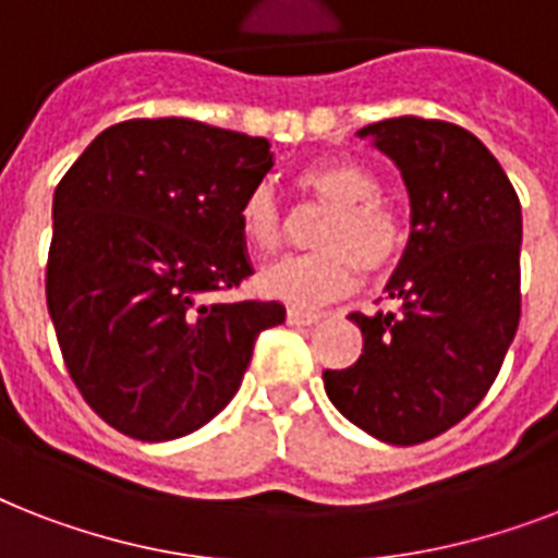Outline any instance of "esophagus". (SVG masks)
I'll return each instance as SVG.
<instances>
[{
    "mask_svg": "<svg viewBox=\"0 0 558 558\" xmlns=\"http://www.w3.org/2000/svg\"><path fill=\"white\" fill-rule=\"evenodd\" d=\"M287 322L292 324V327H310V324L322 322V315H318V313H306V310H289Z\"/></svg>",
    "mask_w": 558,
    "mask_h": 558,
    "instance_id": "esophagus-1",
    "label": "esophagus"
}]
</instances>
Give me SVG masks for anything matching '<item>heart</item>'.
Returning <instances> with one entry per match:
<instances>
[{"instance_id":"heart-1","label":"heart","mask_w":558,"mask_h":558,"mask_svg":"<svg viewBox=\"0 0 558 558\" xmlns=\"http://www.w3.org/2000/svg\"><path fill=\"white\" fill-rule=\"evenodd\" d=\"M301 187L330 202L332 210L318 231V252L289 254L260 275L269 298L298 310H313L344 295L356 283V271L388 266L402 248V219L379 196V179L353 159L315 161L298 177ZM240 228L245 240L271 252L280 240V210L275 193L257 185L243 199Z\"/></svg>"}]
</instances>
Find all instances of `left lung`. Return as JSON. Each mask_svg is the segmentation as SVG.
<instances>
[{
	"instance_id": "left-lung-1",
	"label": "left lung",
	"mask_w": 558,
	"mask_h": 558,
	"mask_svg": "<svg viewBox=\"0 0 558 558\" xmlns=\"http://www.w3.org/2000/svg\"><path fill=\"white\" fill-rule=\"evenodd\" d=\"M405 182L411 234L385 292L397 313H353L356 365L327 397L381 442L432 440L486 397L521 318V202L481 138L402 116L359 130Z\"/></svg>"
}]
</instances>
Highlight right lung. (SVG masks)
I'll use <instances>...</instances> for the list:
<instances>
[{
  "label": "right lung",
  "mask_w": 558,
  "mask_h": 558,
  "mask_svg": "<svg viewBox=\"0 0 558 558\" xmlns=\"http://www.w3.org/2000/svg\"><path fill=\"white\" fill-rule=\"evenodd\" d=\"M266 138L191 118L109 126L54 191L46 301L83 399L135 440H177L240 390L278 301L210 292L252 275L243 199L275 165Z\"/></svg>",
  "instance_id": "obj_1"
}]
</instances>
